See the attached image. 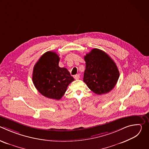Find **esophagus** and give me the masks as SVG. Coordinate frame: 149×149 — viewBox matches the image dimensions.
Wrapping results in <instances>:
<instances>
[{
    "mask_svg": "<svg viewBox=\"0 0 149 149\" xmlns=\"http://www.w3.org/2000/svg\"><path fill=\"white\" fill-rule=\"evenodd\" d=\"M79 78H80V77H79V74H77V75H74V78H75V79H79Z\"/></svg>",
    "mask_w": 149,
    "mask_h": 149,
    "instance_id": "esophagus-1",
    "label": "esophagus"
}]
</instances>
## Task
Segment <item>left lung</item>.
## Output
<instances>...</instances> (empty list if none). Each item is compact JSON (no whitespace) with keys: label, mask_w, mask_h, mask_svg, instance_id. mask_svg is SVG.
I'll use <instances>...</instances> for the list:
<instances>
[{"label":"left lung","mask_w":149,"mask_h":149,"mask_svg":"<svg viewBox=\"0 0 149 149\" xmlns=\"http://www.w3.org/2000/svg\"><path fill=\"white\" fill-rule=\"evenodd\" d=\"M86 70L84 82L94 93L101 95L112 90L119 78V71L110 56L99 49L94 48L84 56Z\"/></svg>","instance_id":"left-lung-1"}]
</instances>
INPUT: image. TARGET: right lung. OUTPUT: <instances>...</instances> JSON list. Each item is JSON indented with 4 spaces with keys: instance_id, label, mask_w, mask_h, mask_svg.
Instances as JSON below:
<instances>
[{
    "instance_id": "obj_1",
    "label": "right lung",
    "mask_w": 149,
    "mask_h": 149,
    "mask_svg": "<svg viewBox=\"0 0 149 149\" xmlns=\"http://www.w3.org/2000/svg\"><path fill=\"white\" fill-rule=\"evenodd\" d=\"M59 57L48 51L42 55L33 67L32 80L37 90L51 99L60 100L74 79L65 68L59 67Z\"/></svg>"
}]
</instances>
